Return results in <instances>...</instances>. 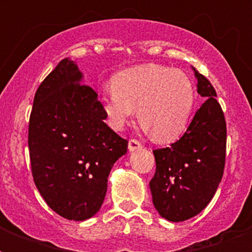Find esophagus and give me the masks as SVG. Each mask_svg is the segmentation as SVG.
Returning a JSON list of instances; mask_svg holds the SVG:
<instances>
[{
	"instance_id": "esophagus-1",
	"label": "esophagus",
	"mask_w": 252,
	"mask_h": 252,
	"mask_svg": "<svg viewBox=\"0 0 252 252\" xmlns=\"http://www.w3.org/2000/svg\"><path fill=\"white\" fill-rule=\"evenodd\" d=\"M141 142L137 141V140H129V142H128V150L129 152H134V150L141 149Z\"/></svg>"
}]
</instances>
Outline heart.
<instances>
[{"mask_svg":"<svg viewBox=\"0 0 252 252\" xmlns=\"http://www.w3.org/2000/svg\"><path fill=\"white\" fill-rule=\"evenodd\" d=\"M102 94L103 112L114 130H123L137 111L138 122L158 144H171L186 132L196 103V87L182 70L142 64L115 74Z\"/></svg>","mask_w":252,"mask_h":252,"instance_id":"heart-1","label":"heart"}]
</instances>
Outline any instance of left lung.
I'll use <instances>...</instances> for the list:
<instances>
[{
    "label": "left lung",
    "instance_id": "8db88e82",
    "mask_svg": "<svg viewBox=\"0 0 252 252\" xmlns=\"http://www.w3.org/2000/svg\"><path fill=\"white\" fill-rule=\"evenodd\" d=\"M205 102L186 133L168 148L153 150L156 174L150 191L156 211L171 222L195 217L211 203L223 174L226 123L209 81L192 66Z\"/></svg>",
    "mask_w": 252,
    "mask_h": 252
}]
</instances>
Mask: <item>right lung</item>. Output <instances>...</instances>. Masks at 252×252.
I'll use <instances>...</instances> for the list:
<instances>
[{
	"mask_svg": "<svg viewBox=\"0 0 252 252\" xmlns=\"http://www.w3.org/2000/svg\"><path fill=\"white\" fill-rule=\"evenodd\" d=\"M84 84L76 61L61 60L36 90L29 126L35 186L52 211L73 221L98 213L111 168L128 148Z\"/></svg>",
	"mask_w": 252,
	"mask_h": 252,
	"instance_id": "right-lung-1",
	"label": "right lung"
}]
</instances>
